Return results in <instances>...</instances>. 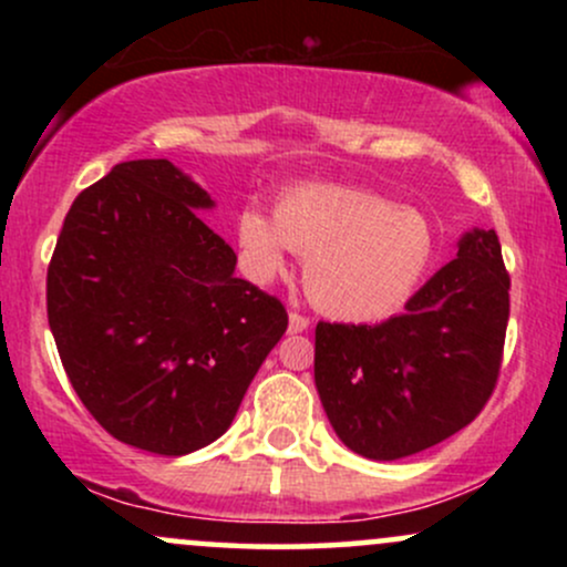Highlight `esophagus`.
<instances>
[{
    "label": "esophagus",
    "instance_id": "esophagus-1",
    "mask_svg": "<svg viewBox=\"0 0 567 567\" xmlns=\"http://www.w3.org/2000/svg\"><path fill=\"white\" fill-rule=\"evenodd\" d=\"M309 330V317H303L301 311H290V333H303Z\"/></svg>",
    "mask_w": 567,
    "mask_h": 567
}]
</instances>
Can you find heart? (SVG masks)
Listing matches in <instances>:
<instances>
[{
    "instance_id": "1",
    "label": "heart",
    "mask_w": 567,
    "mask_h": 567,
    "mask_svg": "<svg viewBox=\"0 0 567 567\" xmlns=\"http://www.w3.org/2000/svg\"><path fill=\"white\" fill-rule=\"evenodd\" d=\"M245 275L269 285L285 271L288 252L303 256L311 303L347 322L394 315L424 279L434 234L424 213L394 207L381 194L338 184L285 188L275 218L250 205L237 216Z\"/></svg>"
}]
</instances>
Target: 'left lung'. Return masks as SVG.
<instances>
[{
  "label": "left lung",
  "instance_id": "8db88e82",
  "mask_svg": "<svg viewBox=\"0 0 567 567\" xmlns=\"http://www.w3.org/2000/svg\"><path fill=\"white\" fill-rule=\"evenodd\" d=\"M509 322V275L493 229L458 252L381 324L320 322L315 383L349 451L396 461L472 424L496 389Z\"/></svg>",
  "mask_w": 567,
  "mask_h": 567
}]
</instances>
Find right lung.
Instances as JSON below:
<instances>
[{"label": "right lung", "mask_w": 567, "mask_h": 567, "mask_svg": "<svg viewBox=\"0 0 567 567\" xmlns=\"http://www.w3.org/2000/svg\"><path fill=\"white\" fill-rule=\"evenodd\" d=\"M213 199L167 159L114 165L71 205L48 269V320L82 405L125 445H210L288 311L234 277L237 252L197 210Z\"/></svg>", "instance_id": "add662e5"}]
</instances>
